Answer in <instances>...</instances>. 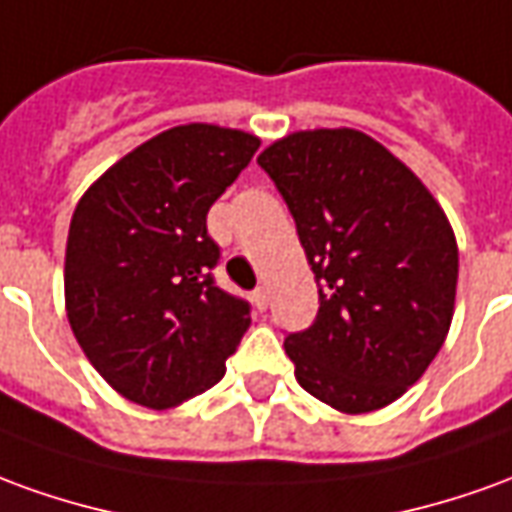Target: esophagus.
Listing matches in <instances>:
<instances>
[{"mask_svg":"<svg viewBox=\"0 0 512 512\" xmlns=\"http://www.w3.org/2000/svg\"><path fill=\"white\" fill-rule=\"evenodd\" d=\"M268 299H271V296H268L266 285H257L255 291H252V302H255L257 310H266Z\"/></svg>","mask_w":512,"mask_h":512,"instance_id":"esophagus-1","label":"esophagus"}]
</instances>
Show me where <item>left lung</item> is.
Listing matches in <instances>:
<instances>
[{"mask_svg": "<svg viewBox=\"0 0 512 512\" xmlns=\"http://www.w3.org/2000/svg\"><path fill=\"white\" fill-rule=\"evenodd\" d=\"M296 221L318 313L285 335L293 374L341 413L391 405L452 324L455 232L405 163L357 130L293 132L257 157Z\"/></svg>", "mask_w": 512, "mask_h": 512, "instance_id": "1", "label": "left lung"}]
</instances>
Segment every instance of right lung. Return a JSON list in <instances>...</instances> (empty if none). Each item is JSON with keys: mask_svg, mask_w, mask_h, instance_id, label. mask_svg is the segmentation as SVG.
<instances>
[{"mask_svg": "<svg viewBox=\"0 0 512 512\" xmlns=\"http://www.w3.org/2000/svg\"><path fill=\"white\" fill-rule=\"evenodd\" d=\"M255 135L213 124L160 132L85 191L66 244V310L91 366L135 405L213 388L252 307L213 277L207 210L255 157Z\"/></svg>", "mask_w": 512, "mask_h": 512, "instance_id": "1", "label": "right lung"}]
</instances>
